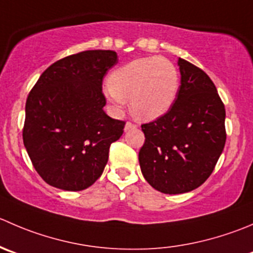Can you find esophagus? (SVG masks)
Segmentation results:
<instances>
[{
    "label": "esophagus",
    "mask_w": 253,
    "mask_h": 253,
    "mask_svg": "<svg viewBox=\"0 0 253 253\" xmlns=\"http://www.w3.org/2000/svg\"><path fill=\"white\" fill-rule=\"evenodd\" d=\"M134 127H136V125L128 121V122H126V126H125V131H128V129L134 128Z\"/></svg>",
    "instance_id": "esophagus-1"
}]
</instances>
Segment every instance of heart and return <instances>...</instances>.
Masks as SVG:
<instances>
[{
    "label": "heart",
    "mask_w": 253,
    "mask_h": 253,
    "mask_svg": "<svg viewBox=\"0 0 253 253\" xmlns=\"http://www.w3.org/2000/svg\"><path fill=\"white\" fill-rule=\"evenodd\" d=\"M109 84L105 94L115 109L120 110L129 100L137 119L152 121L166 115L175 102L179 72L168 59L148 56L115 70Z\"/></svg>",
    "instance_id": "heart-1"
}]
</instances>
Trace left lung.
<instances>
[{
  "instance_id": "obj_1",
  "label": "left lung",
  "mask_w": 253,
  "mask_h": 253,
  "mask_svg": "<svg viewBox=\"0 0 253 253\" xmlns=\"http://www.w3.org/2000/svg\"><path fill=\"white\" fill-rule=\"evenodd\" d=\"M180 86L175 102L159 119L142 125L138 153L144 179L164 194H181L202 185L214 170L226 142L225 106L214 83L179 58Z\"/></svg>"
}]
</instances>
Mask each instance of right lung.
I'll list each match as a JSON object with an SVG mask.
<instances>
[{
	"mask_svg": "<svg viewBox=\"0 0 253 253\" xmlns=\"http://www.w3.org/2000/svg\"><path fill=\"white\" fill-rule=\"evenodd\" d=\"M114 50H85L46 68L27 97L23 143L45 183L79 192L101 176L125 121L104 111L102 80Z\"/></svg>",
	"mask_w": 253,
	"mask_h": 253,
	"instance_id": "obj_1",
	"label": "right lung"
}]
</instances>
